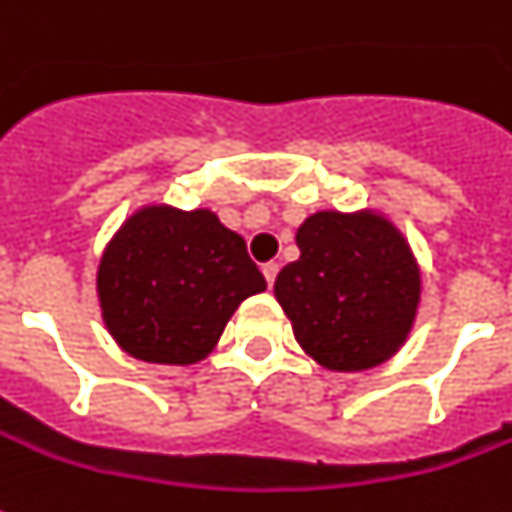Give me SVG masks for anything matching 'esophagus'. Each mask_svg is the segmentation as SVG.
Returning a JSON list of instances; mask_svg holds the SVG:
<instances>
[{"mask_svg": "<svg viewBox=\"0 0 512 512\" xmlns=\"http://www.w3.org/2000/svg\"><path fill=\"white\" fill-rule=\"evenodd\" d=\"M279 262H267L262 267V273H264V279H267V284H270V287H273V284H276V276H279Z\"/></svg>", "mask_w": 512, "mask_h": 512, "instance_id": "obj_1", "label": "esophagus"}]
</instances>
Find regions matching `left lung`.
<instances>
[{
    "mask_svg": "<svg viewBox=\"0 0 512 512\" xmlns=\"http://www.w3.org/2000/svg\"><path fill=\"white\" fill-rule=\"evenodd\" d=\"M298 262L276 279L296 341L327 369L358 372L406 341L420 273L403 236L383 219L315 214L298 228Z\"/></svg>",
    "mask_w": 512,
    "mask_h": 512,
    "instance_id": "1",
    "label": "left lung"
}]
</instances>
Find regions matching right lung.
Masks as SVG:
<instances>
[{"instance_id": "1", "label": "right lung", "mask_w": 512, "mask_h": 512, "mask_svg": "<svg viewBox=\"0 0 512 512\" xmlns=\"http://www.w3.org/2000/svg\"><path fill=\"white\" fill-rule=\"evenodd\" d=\"M264 287L245 239L211 211H140L112 239L98 270L112 338L149 363L205 358L233 310Z\"/></svg>"}]
</instances>
